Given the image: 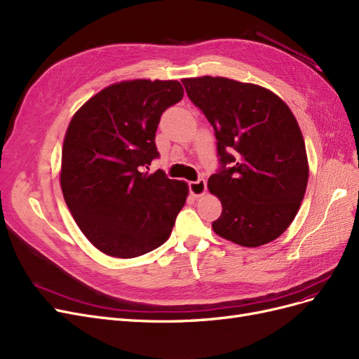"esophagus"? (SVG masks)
Returning <instances> with one entry per match:
<instances>
[{
	"label": "esophagus",
	"instance_id": "34e87169",
	"mask_svg": "<svg viewBox=\"0 0 359 359\" xmlns=\"http://www.w3.org/2000/svg\"><path fill=\"white\" fill-rule=\"evenodd\" d=\"M205 189H207V183L204 179H198L189 183V192L194 196H201L205 192Z\"/></svg>",
	"mask_w": 359,
	"mask_h": 359
}]
</instances>
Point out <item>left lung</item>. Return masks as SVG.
I'll use <instances>...</instances> for the list:
<instances>
[{
  "label": "left lung",
  "instance_id": "8db88e82",
  "mask_svg": "<svg viewBox=\"0 0 359 359\" xmlns=\"http://www.w3.org/2000/svg\"><path fill=\"white\" fill-rule=\"evenodd\" d=\"M182 82L215 130L219 170L207 187L221 200L222 215L213 231L246 248L276 240L294 221L309 180L292 111L258 85L210 76Z\"/></svg>",
  "mask_w": 359,
  "mask_h": 359
}]
</instances>
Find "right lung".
Returning a JSON list of instances; mask_svg holds the SVG:
<instances>
[{"label":"right lung","mask_w":359,"mask_h":359,"mask_svg":"<svg viewBox=\"0 0 359 359\" xmlns=\"http://www.w3.org/2000/svg\"><path fill=\"white\" fill-rule=\"evenodd\" d=\"M183 98L177 80H126L98 92L73 116L64 138L61 188L76 224L102 253L135 258L165 243L187 203L188 184L163 170L158 123Z\"/></svg>","instance_id":"obj_1"}]
</instances>
